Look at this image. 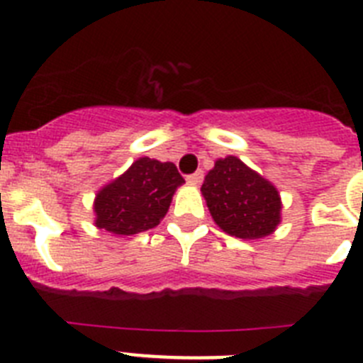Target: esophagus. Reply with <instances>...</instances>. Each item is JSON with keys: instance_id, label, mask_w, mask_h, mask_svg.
<instances>
[{"instance_id": "esophagus-1", "label": "esophagus", "mask_w": 363, "mask_h": 363, "mask_svg": "<svg viewBox=\"0 0 363 363\" xmlns=\"http://www.w3.org/2000/svg\"><path fill=\"white\" fill-rule=\"evenodd\" d=\"M187 182L191 185H200L203 182V171H196L194 174H189Z\"/></svg>"}]
</instances>
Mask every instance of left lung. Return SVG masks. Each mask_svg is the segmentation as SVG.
I'll use <instances>...</instances> for the list:
<instances>
[{"label":"left lung","mask_w":363,"mask_h":363,"mask_svg":"<svg viewBox=\"0 0 363 363\" xmlns=\"http://www.w3.org/2000/svg\"><path fill=\"white\" fill-rule=\"evenodd\" d=\"M201 192L214 221L236 238H262L280 223L281 203L274 185L234 156L214 163Z\"/></svg>","instance_id":"8db88e82"}]
</instances>
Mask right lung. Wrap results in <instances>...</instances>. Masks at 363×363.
Here are the masks:
<instances>
[{
	"label": "right lung",
	"mask_w": 363,
	"mask_h": 363,
	"mask_svg": "<svg viewBox=\"0 0 363 363\" xmlns=\"http://www.w3.org/2000/svg\"><path fill=\"white\" fill-rule=\"evenodd\" d=\"M185 184L174 163L140 158L130 169L98 192L96 225L130 236L152 229L169 211L176 187Z\"/></svg>",
	"instance_id": "right-lung-1"
}]
</instances>
